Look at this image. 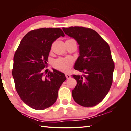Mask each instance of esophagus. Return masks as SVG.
I'll list each match as a JSON object with an SVG mask.
<instances>
[{
	"instance_id": "obj_1",
	"label": "esophagus",
	"mask_w": 131,
	"mask_h": 131,
	"mask_svg": "<svg viewBox=\"0 0 131 131\" xmlns=\"http://www.w3.org/2000/svg\"><path fill=\"white\" fill-rule=\"evenodd\" d=\"M66 78L67 79H70L71 78V76L68 74H66Z\"/></svg>"
}]
</instances>
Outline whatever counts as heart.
Instances as JSON below:
<instances>
[{"mask_svg": "<svg viewBox=\"0 0 131 131\" xmlns=\"http://www.w3.org/2000/svg\"><path fill=\"white\" fill-rule=\"evenodd\" d=\"M53 66L58 70L62 72H68L73 66L72 59L70 58H58L54 60Z\"/></svg>", "mask_w": 131, "mask_h": 131, "instance_id": "b5f03b06", "label": "heart"}]
</instances>
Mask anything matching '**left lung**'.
<instances>
[{"mask_svg":"<svg viewBox=\"0 0 131 131\" xmlns=\"http://www.w3.org/2000/svg\"><path fill=\"white\" fill-rule=\"evenodd\" d=\"M63 30L79 45L80 56L74 69L85 73L83 77L72 75L77 82L72 96L82 106H96L103 100L112 85L115 65L110 47L92 29L75 26Z\"/></svg>","mask_w":131,"mask_h":131,"instance_id":"1","label":"left lung"}]
</instances>
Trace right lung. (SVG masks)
Segmentation results:
<instances>
[{
  "instance_id": "right-lung-1",
  "label": "right lung",
  "mask_w": 131,
  "mask_h": 131,
  "mask_svg": "<svg viewBox=\"0 0 131 131\" xmlns=\"http://www.w3.org/2000/svg\"><path fill=\"white\" fill-rule=\"evenodd\" d=\"M64 36L59 28L32 30L22 38L16 51L12 70L15 89L31 108L43 110L57 100L58 90L66 80L65 75L56 69L43 74V70L52 43Z\"/></svg>"
}]
</instances>
